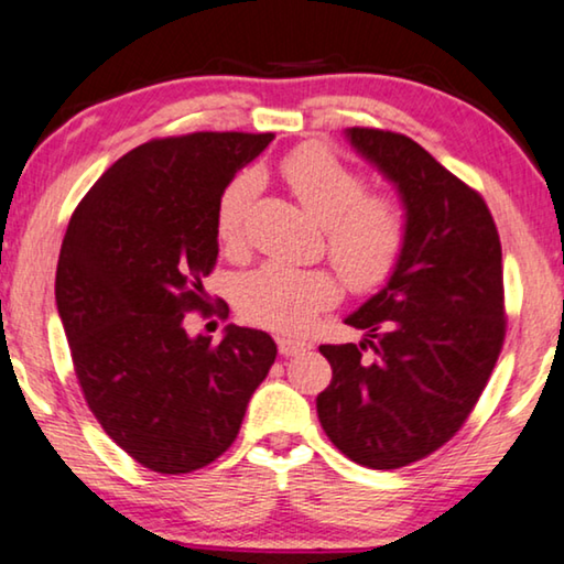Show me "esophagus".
<instances>
[{
    "mask_svg": "<svg viewBox=\"0 0 564 564\" xmlns=\"http://www.w3.org/2000/svg\"><path fill=\"white\" fill-rule=\"evenodd\" d=\"M306 349H311V344L304 339H291V336H281L279 339V351L283 357H296Z\"/></svg>",
    "mask_w": 564,
    "mask_h": 564,
    "instance_id": "obj_1",
    "label": "esophagus"
}]
</instances>
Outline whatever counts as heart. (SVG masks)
Segmentation results:
<instances>
[{
  "mask_svg": "<svg viewBox=\"0 0 564 564\" xmlns=\"http://www.w3.org/2000/svg\"><path fill=\"white\" fill-rule=\"evenodd\" d=\"M285 187L308 215L324 225V242L336 271L355 291H372L398 268L408 246V209L398 195L367 189L351 170L322 144H301L279 162ZM258 192L253 174H238L215 207V232L223 248L240 250L248 213ZM240 311L275 332H304L318 311L339 299V283L322 268L265 263L240 283Z\"/></svg>",
  "mask_w": 564,
  "mask_h": 564,
  "instance_id": "heart-1",
  "label": "heart"
}]
</instances>
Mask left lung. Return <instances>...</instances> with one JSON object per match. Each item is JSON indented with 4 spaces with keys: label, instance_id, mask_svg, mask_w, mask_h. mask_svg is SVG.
Returning a JSON list of instances; mask_svg holds the SVG:
<instances>
[{
    "label": "left lung",
    "instance_id": "left-lung-1",
    "mask_svg": "<svg viewBox=\"0 0 564 564\" xmlns=\"http://www.w3.org/2000/svg\"><path fill=\"white\" fill-rule=\"evenodd\" d=\"M359 154L398 184L408 246L384 289L347 316L359 344H322L324 433L359 466L390 470L448 443L489 382L507 336L501 242L484 197L405 133L355 126Z\"/></svg>",
    "mask_w": 564,
    "mask_h": 564
}]
</instances>
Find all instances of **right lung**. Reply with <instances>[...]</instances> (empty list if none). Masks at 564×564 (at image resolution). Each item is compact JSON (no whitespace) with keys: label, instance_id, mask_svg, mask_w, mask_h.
Returning <instances> with one entry per match:
<instances>
[{"label":"right lung","instance_id":"add662e5","mask_svg":"<svg viewBox=\"0 0 564 564\" xmlns=\"http://www.w3.org/2000/svg\"><path fill=\"white\" fill-rule=\"evenodd\" d=\"M273 133L151 139L108 166L67 223L55 273L73 369L108 438L149 470L192 474L238 438L275 362L265 332L228 326L220 344L184 332L209 306L215 207ZM228 308V306H225Z\"/></svg>","mask_w":564,"mask_h":564}]
</instances>
